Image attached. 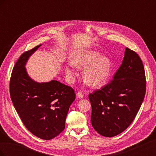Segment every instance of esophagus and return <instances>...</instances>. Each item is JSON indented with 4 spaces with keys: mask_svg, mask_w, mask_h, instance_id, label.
Masks as SVG:
<instances>
[{
    "mask_svg": "<svg viewBox=\"0 0 156 156\" xmlns=\"http://www.w3.org/2000/svg\"><path fill=\"white\" fill-rule=\"evenodd\" d=\"M77 96L79 98H83V97H84V94H83V92H78L77 93Z\"/></svg>",
    "mask_w": 156,
    "mask_h": 156,
    "instance_id": "obj_1",
    "label": "esophagus"
}]
</instances>
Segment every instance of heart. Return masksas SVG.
<instances>
[{
    "instance_id": "heart-1",
    "label": "heart",
    "mask_w": 156,
    "mask_h": 156,
    "mask_svg": "<svg viewBox=\"0 0 156 156\" xmlns=\"http://www.w3.org/2000/svg\"><path fill=\"white\" fill-rule=\"evenodd\" d=\"M73 66L84 68L83 77L88 85L98 88L104 84L111 72V63L108 58L101 56L95 51H86L78 53L72 60ZM66 73L70 77L76 75L72 67H66Z\"/></svg>"
}]
</instances>
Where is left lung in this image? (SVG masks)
Segmentation results:
<instances>
[{
    "instance_id": "1",
    "label": "left lung",
    "mask_w": 156,
    "mask_h": 156,
    "mask_svg": "<svg viewBox=\"0 0 156 156\" xmlns=\"http://www.w3.org/2000/svg\"><path fill=\"white\" fill-rule=\"evenodd\" d=\"M146 87L142 60L136 52L126 48L123 61L113 79L88 95L94 129L107 137L126 130L142 104Z\"/></svg>"
}]
</instances>
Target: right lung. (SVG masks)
I'll use <instances>...</instances> for the list:
<instances>
[{
  "label": "right lung",
  "mask_w": 156,
  "mask_h": 156,
  "mask_svg": "<svg viewBox=\"0 0 156 156\" xmlns=\"http://www.w3.org/2000/svg\"><path fill=\"white\" fill-rule=\"evenodd\" d=\"M40 45L24 52L14 65L10 94L27 129L37 137L50 140L64 129L66 118L75 94L72 87L55 80L39 83L29 77L25 66Z\"/></svg>",
  "instance_id": "obj_1"
}]
</instances>
